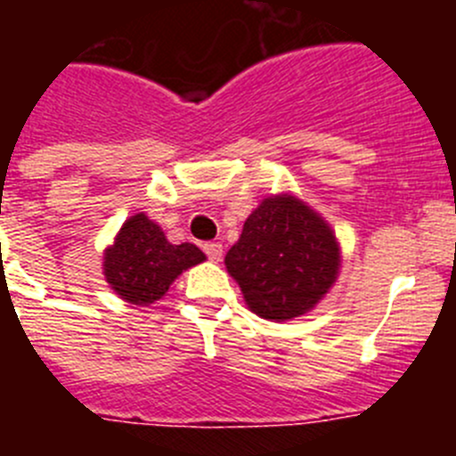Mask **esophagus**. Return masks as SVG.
<instances>
[{
  "label": "esophagus",
  "mask_w": 456,
  "mask_h": 456,
  "mask_svg": "<svg viewBox=\"0 0 456 456\" xmlns=\"http://www.w3.org/2000/svg\"><path fill=\"white\" fill-rule=\"evenodd\" d=\"M203 251L212 263H221V257H224V247H221L219 241H208V244H203Z\"/></svg>",
  "instance_id": "1"
}]
</instances>
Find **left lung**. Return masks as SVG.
I'll use <instances>...</instances> for the list:
<instances>
[{"label": "left lung", "mask_w": 456, "mask_h": 456, "mask_svg": "<svg viewBox=\"0 0 456 456\" xmlns=\"http://www.w3.org/2000/svg\"><path fill=\"white\" fill-rule=\"evenodd\" d=\"M248 308L265 320L304 315L329 292L340 267L333 231L294 196L265 199L225 256Z\"/></svg>", "instance_id": "left-lung-1"}]
</instances>
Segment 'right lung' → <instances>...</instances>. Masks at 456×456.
I'll list each match as a JSON object with an SVG mask.
<instances>
[{
	"instance_id": "right-lung-1",
	"label": "right lung",
	"mask_w": 456,
	"mask_h": 456,
	"mask_svg": "<svg viewBox=\"0 0 456 456\" xmlns=\"http://www.w3.org/2000/svg\"><path fill=\"white\" fill-rule=\"evenodd\" d=\"M203 260L205 253L199 247L189 241L171 244L159 225L146 215H134L104 253V276L125 301L148 305L162 299L184 269Z\"/></svg>"
}]
</instances>
